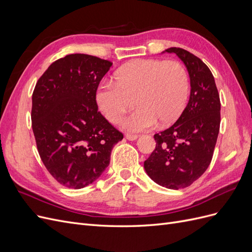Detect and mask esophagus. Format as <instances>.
<instances>
[{
  "mask_svg": "<svg viewBox=\"0 0 252 252\" xmlns=\"http://www.w3.org/2000/svg\"><path fill=\"white\" fill-rule=\"evenodd\" d=\"M138 138H139V136L135 135V134H126V139L128 141H135Z\"/></svg>",
  "mask_w": 252,
  "mask_h": 252,
  "instance_id": "obj_1",
  "label": "esophagus"
}]
</instances>
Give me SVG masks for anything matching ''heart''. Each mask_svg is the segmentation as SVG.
I'll use <instances>...</instances> for the list:
<instances>
[{"label":"heart","instance_id":"obj_1","mask_svg":"<svg viewBox=\"0 0 252 252\" xmlns=\"http://www.w3.org/2000/svg\"><path fill=\"white\" fill-rule=\"evenodd\" d=\"M116 83L104 82L97 88L96 103L109 122L117 124L135 104L130 116L122 122L129 132H141L172 124L185 109L189 78L177 61L134 60L114 74Z\"/></svg>","mask_w":252,"mask_h":252}]
</instances>
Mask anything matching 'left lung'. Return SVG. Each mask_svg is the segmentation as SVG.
Returning <instances> with one entry per match:
<instances>
[{
  "instance_id": "1",
  "label": "left lung",
  "mask_w": 252,
  "mask_h": 252,
  "mask_svg": "<svg viewBox=\"0 0 252 252\" xmlns=\"http://www.w3.org/2000/svg\"><path fill=\"white\" fill-rule=\"evenodd\" d=\"M185 64L190 78V96L184 111L166 130L155 134L156 149L144 168L157 184L168 189L188 187L208 168L220 123V102L215 78L201 59L171 47Z\"/></svg>"
}]
</instances>
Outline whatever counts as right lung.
<instances>
[{
    "instance_id": "add662e5",
    "label": "right lung",
    "mask_w": 252,
    "mask_h": 252,
    "mask_svg": "<svg viewBox=\"0 0 252 252\" xmlns=\"http://www.w3.org/2000/svg\"><path fill=\"white\" fill-rule=\"evenodd\" d=\"M112 63L74 53L53 62L32 94V122L42 162L60 184L81 189L107 168L123 139L100 111L98 84Z\"/></svg>"
}]
</instances>
